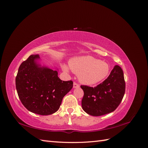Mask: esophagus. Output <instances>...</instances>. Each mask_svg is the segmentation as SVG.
Returning a JSON list of instances; mask_svg holds the SVG:
<instances>
[{"label": "esophagus", "instance_id": "34e87169", "mask_svg": "<svg viewBox=\"0 0 148 148\" xmlns=\"http://www.w3.org/2000/svg\"><path fill=\"white\" fill-rule=\"evenodd\" d=\"M79 86L78 84H77V83H75V82L73 83V88H79Z\"/></svg>", "mask_w": 148, "mask_h": 148}]
</instances>
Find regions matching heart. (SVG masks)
I'll return each mask as SVG.
<instances>
[{
	"mask_svg": "<svg viewBox=\"0 0 148 148\" xmlns=\"http://www.w3.org/2000/svg\"><path fill=\"white\" fill-rule=\"evenodd\" d=\"M71 70L78 74V79L87 85L97 84L104 79L109 73V66L106 62L91 56L76 57L69 62ZM62 70L69 72V68L65 64L62 65Z\"/></svg>",
	"mask_w": 148,
	"mask_h": 148,
	"instance_id": "b5f03b06",
	"label": "heart"
}]
</instances>
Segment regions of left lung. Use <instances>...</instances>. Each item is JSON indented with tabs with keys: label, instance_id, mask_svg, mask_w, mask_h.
I'll return each mask as SVG.
<instances>
[{
	"label": "left lung",
	"instance_id": "8db88e82",
	"mask_svg": "<svg viewBox=\"0 0 148 148\" xmlns=\"http://www.w3.org/2000/svg\"><path fill=\"white\" fill-rule=\"evenodd\" d=\"M84 91L82 101L83 110L92 116H101L114 111L120 104L125 92L122 69L115 65L107 78L97 86H81Z\"/></svg>",
	"mask_w": 148,
	"mask_h": 148
}]
</instances>
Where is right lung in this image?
Here are the masks:
<instances>
[{"mask_svg": "<svg viewBox=\"0 0 148 148\" xmlns=\"http://www.w3.org/2000/svg\"><path fill=\"white\" fill-rule=\"evenodd\" d=\"M38 54L20 65L15 79L18 95L31 112L51 115L60 108L63 97L73 88L72 81H62L58 71L39 64Z\"/></svg>", "mask_w": 148, "mask_h": 148, "instance_id": "1", "label": "right lung"}]
</instances>
